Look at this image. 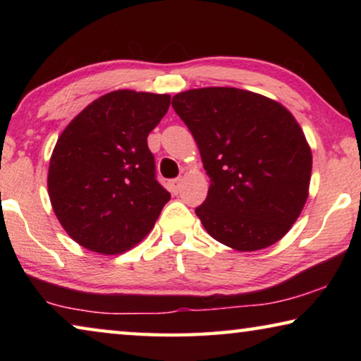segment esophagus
Wrapping results in <instances>:
<instances>
[{
  "mask_svg": "<svg viewBox=\"0 0 361 361\" xmlns=\"http://www.w3.org/2000/svg\"><path fill=\"white\" fill-rule=\"evenodd\" d=\"M181 188V178H175L172 181H169V189L172 191V194H178Z\"/></svg>",
  "mask_w": 361,
  "mask_h": 361,
  "instance_id": "esophagus-1",
  "label": "esophagus"
}]
</instances>
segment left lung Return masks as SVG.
<instances>
[{"instance_id": "1", "label": "left lung", "mask_w": 361, "mask_h": 361, "mask_svg": "<svg viewBox=\"0 0 361 361\" xmlns=\"http://www.w3.org/2000/svg\"><path fill=\"white\" fill-rule=\"evenodd\" d=\"M210 176L195 209L205 231L237 252L274 245L309 197L312 151L282 103L235 87H200L173 97Z\"/></svg>"}]
</instances>
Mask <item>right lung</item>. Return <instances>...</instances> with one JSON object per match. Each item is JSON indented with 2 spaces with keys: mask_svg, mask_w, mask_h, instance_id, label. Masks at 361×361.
Masks as SVG:
<instances>
[{
  "mask_svg": "<svg viewBox=\"0 0 361 361\" xmlns=\"http://www.w3.org/2000/svg\"><path fill=\"white\" fill-rule=\"evenodd\" d=\"M169 106V94L113 90L60 133L49 161V199L81 247L119 255L154 228L170 194L154 178L146 138Z\"/></svg>",
  "mask_w": 361,
  "mask_h": 361,
  "instance_id": "add662e5",
  "label": "right lung"
}]
</instances>
